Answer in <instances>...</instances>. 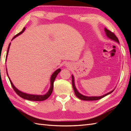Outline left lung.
<instances>
[{
    "label": "left lung",
    "instance_id": "left-lung-1",
    "mask_svg": "<svg viewBox=\"0 0 131 131\" xmlns=\"http://www.w3.org/2000/svg\"><path fill=\"white\" fill-rule=\"evenodd\" d=\"M105 31L106 32V36L108 38L114 40V41H116V42L119 43V41L118 38L116 37V35L114 34L113 32L110 31V30H107L106 28H105ZM72 85H73V88L74 89L75 94V95L77 96L78 98H79V99L82 100H84V101H94V100H100V99L103 98V97H105L106 96L108 95V94H110L111 93H112L114 91V90H113V91H110V92H108L105 94H104V95H102L101 96H91V97H90V96H84V95H83V94H82L81 93H80L77 90L75 85L74 78V76L73 75H72Z\"/></svg>",
    "mask_w": 131,
    "mask_h": 131
}]
</instances>
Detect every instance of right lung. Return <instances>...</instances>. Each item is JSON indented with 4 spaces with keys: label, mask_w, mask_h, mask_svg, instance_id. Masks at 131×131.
<instances>
[{
    "label": "right lung",
    "mask_w": 131,
    "mask_h": 131,
    "mask_svg": "<svg viewBox=\"0 0 131 131\" xmlns=\"http://www.w3.org/2000/svg\"><path fill=\"white\" fill-rule=\"evenodd\" d=\"M25 27H24V28L23 29V30H22V31L20 32H19L18 34L16 35L15 37H14L12 38V40L13 39H15L16 37H18V35L21 34L22 33H23V32L25 31ZM10 45V43H9V46H8V47L6 59H7V56H8V52H9ZM6 70H7V69H6ZM60 71H61V69H57V70H56L54 72V73L52 74V75H51V79H50V82H51V86H50L49 90V91L48 92H47V93H46L45 94H43V95H37V94H27V93H24V92H23L19 91L17 88H16L15 87V85H13V84L12 83V81H11V80L10 79L9 77H8V78H9V81L10 82V84H11V85H12V87L13 88L14 91H15L16 92V93L17 94L19 97H21V98L24 99H25V100H30V101H44V100H46V99H48L50 96H51V94L52 93L53 89V83H54V80H55V78H56L57 74L60 73ZM7 75L8 76V73H7Z\"/></svg>",
    "instance_id": "1"
}]
</instances>
